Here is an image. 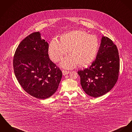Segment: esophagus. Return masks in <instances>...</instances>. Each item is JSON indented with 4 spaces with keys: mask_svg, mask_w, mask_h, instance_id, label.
<instances>
[{
    "mask_svg": "<svg viewBox=\"0 0 132 132\" xmlns=\"http://www.w3.org/2000/svg\"><path fill=\"white\" fill-rule=\"evenodd\" d=\"M62 75L63 76H65L66 75H68L70 73V71H68V70H63L62 71Z\"/></svg>",
    "mask_w": 132,
    "mask_h": 132,
    "instance_id": "obj_1",
    "label": "esophagus"
}]
</instances>
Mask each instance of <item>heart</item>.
<instances>
[{
	"mask_svg": "<svg viewBox=\"0 0 132 132\" xmlns=\"http://www.w3.org/2000/svg\"><path fill=\"white\" fill-rule=\"evenodd\" d=\"M99 43L95 35L81 30H76L62 35L60 42L53 39L48 52L53 62L60 61L68 53L70 55L62 59V67L73 69L79 64L86 66L94 61L98 50Z\"/></svg>",
	"mask_w": 132,
	"mask_h": 132,
	"instance_id": "obj_1",
	"label": "heart"
}]
</instances>
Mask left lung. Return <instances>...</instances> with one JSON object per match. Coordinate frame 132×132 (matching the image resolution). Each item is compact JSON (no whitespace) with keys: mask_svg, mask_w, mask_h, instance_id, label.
<instances>
[{"mask_svg":"<svg viewBox=\"0 0 132 132\" xmlns=\"http://www.w3.org/2000/svg\"><path fill=\"white\" fill-rule=\"evenodd\" d=\"M120 59L117 46L108 37L103 36L96 59L92 65L78 73L80 84L89 96L97 97L114 87L119 77Z\"/></svg>","mask_w":132,"mask_h":132,"instance_id":"left-lung-1","label":"left lung"}]
</instances>
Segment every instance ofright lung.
<instances>
[{
	"instance_id": "right-lung-1",
	"label": "right lung",
	"mask_w": 132,
	"mask_h": 132,
	"mask_svg": "<svg viewBox=\"0 0 132 132\" xmlns=\"http://www.w3.org/2000/svg\"><path fill=\"white\" fill-rule=\"evenodd\" d=\"M48 49V43L36 32L20 42L13 56L18 82L28 94L42 100L55 93L62 79V71L50 59Z\"/></svg>"
}]
</instances>
